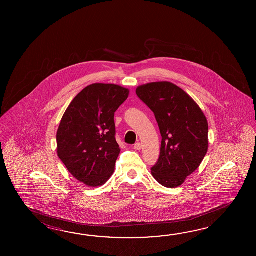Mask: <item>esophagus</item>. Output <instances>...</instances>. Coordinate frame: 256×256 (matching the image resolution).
I'll return each mask as SVG.
<instances>
[{"instance_id":"esophagus-1","label":"esophagus","mask_w":256,"mask_h":256,"mask_svg":"<svg viewBox=\"0 0 256 256\" xmlns=\"http://www.w3.org/2000/svg\"><path fill=\"white\" fill-rule=\"evenodd\" d=\"M134 150H136V151H139V150H141V144H140V142H136V144H134Z\"/></svg>"}]
</instances>
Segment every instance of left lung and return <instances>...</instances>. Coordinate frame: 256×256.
I'll use <instances>...</instances> for the list:
<instances>
[{
    "label": "left lung",
    "mask_w": 256,
    "mask_h": 256,
    "mask_svg": "<svg viewBox=\"0 0 256 256\" xmlns=\"http://www.w3.org/2000/svg\"><path fill=\"white\" fill-rule=\"evenodd\" d=\"M136 94L152 110L162 136L152 176L166 188H178L200 168L207 154V118L196 102L171 82L141 85Z\"/></svg>",
    "instance_id": "obj_1"
}]
</instances>
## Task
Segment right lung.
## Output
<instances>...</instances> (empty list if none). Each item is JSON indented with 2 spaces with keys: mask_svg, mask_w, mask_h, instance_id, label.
<instances>
[{
  "mask_svg": "<svg viewBox=\"0 0 256 256\" xmlns=\"http://www.w3.org/2000/svg\"><path fill=\"white\" fill-rule=\"evenodd\" d=\"M130 90L94 83L66 110L56 132V152L76 180L90 188L104 185L114 172L120 149L115 139L114 114Z\"/></svg>",
  "mask_w": 256,
  "mask_h": 256,
  "instance_id": "obj_1",
  "label": "right lung"
}]
</instances>
